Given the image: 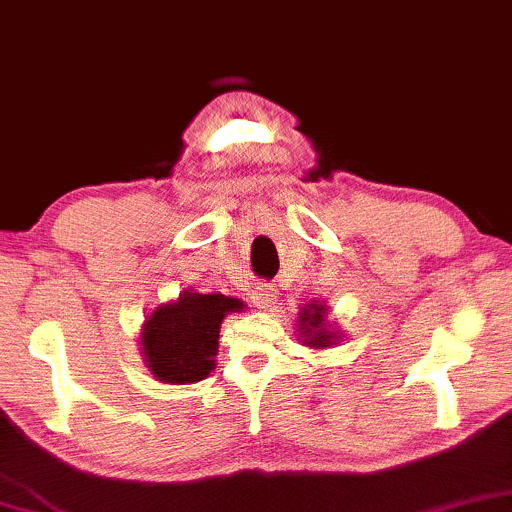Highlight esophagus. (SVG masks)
I'll return each instance as SVG.
<instances>
[{
	"mask_svg": "<svg viewBox=\"0 0 512 512\" xmlns=\"http://www.w3.org/2000/svg\"><path fill=\"white\" fill-rule=\"evenodd\" d=\"M252 302H255L257 309H271V304H276V290L274 285L260 283L255 290H252Z\"/></svg>",
	"mask_w": 512,
	"mask_h": 512,
	"instance_id": "34e87169",
	"label": "esophagus"
}]
</instances>
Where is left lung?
Here are the masks:
<instances>
[{"mask_svg": "<svg viewBox=\"0 0 512 512\" xmlns=\"http://www.w3.org/2000/svg\"><path fill=\"white\" fill-rule=\"evenodd\" d=\"M327 306L318 302H309L299 311V335H302V342L311 349H327V346L339 342V332H332V327L327 325Z\"/></svg>", "mask_w": 512, "mask_h": 512, "instance_id": "obj_1", "label": "left lung"}]
</instances>
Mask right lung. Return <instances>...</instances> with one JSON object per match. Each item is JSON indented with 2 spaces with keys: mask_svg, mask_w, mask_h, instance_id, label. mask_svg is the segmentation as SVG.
Here are the masks:
<instances>
[{
  "mask_svg": "<svg viewBox=\"0 0 512 512\" xmlns=\"http://www.w3.org/2000/svg\"><path fill=\"white\" fill-rule=\"evenodd\" d=\"M243 302L227 295L185 290L175 302L161 304L145 320L140 349L145 365L163 384H194L215 370L217 339L227 313Z\"/></svg>",
  "mask_w": 512,
  "mask_h": 512,
  "instance_id": "add662e5",
  "label": "right lung"
}]
</instances>
